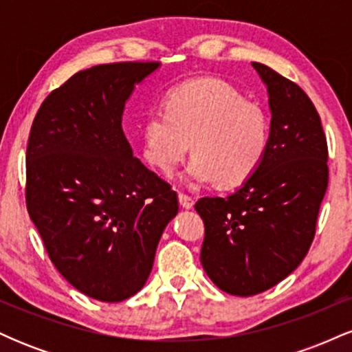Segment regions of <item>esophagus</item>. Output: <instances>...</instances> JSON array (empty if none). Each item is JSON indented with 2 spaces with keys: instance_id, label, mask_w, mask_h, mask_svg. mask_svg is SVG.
<instances>
[{
  "instance_id": "esophagus-1",
  "label": "esophagus",
  "mask_w": 352,
  "mask_h": 352,
  "mask_svg": "<svg viewBox=\"0 0 352 352\" xmlns=\"http://www.w3.org/2000/svg\"><path fill=\"white\" fill-rule=\"evenodd\" d=\"M179 201L184 208H192L193 207V199L190 195H185V193H179Z\"/></svg>"
}]
</instances>
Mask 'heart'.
Returning a JSON list of instances; mask_svg holds the SVG:
<instances>
[{
  "mask_svg": "<svg viewBox=\"0 0 352 352\" xmlns=\"http://www.w3.org/2000/svg\"><path fill=\"white\" fill-rule=\"evenodd\" d=\"M190 142L195 155L185 170L188 180L235 187L263 162L270 144L268 114L225 80H187L170 89L162 109L144 120L140 151L152 167L170 175Z\"/></svg>",
  "mask_w": 352,
  "mask_h": 352,
  "instance_id": "1",
  "label": "heart"
}]
</instances>
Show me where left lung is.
Here are the masks:
<instances>
[{
  "label": "left lung",
  "instance_id": "1",
  "mask_svg": "<svg viewBox=\"0 0 352 352\" xmlns=\"http://www.w3.org/2000/svg\"><path fill=\"white\" fill-rule=\"evenodd\" d=\"M252 66L270 96L268 151L235 193L195 204L205 223L204 270L235 296L263 293L298 268L313 243L329 177L326 135L308 94L272 67Z\"/></svg>",
  "mask_w": 352,
  "mask_h": 352
}]
</instances>
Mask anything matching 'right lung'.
Listing matches in <instances>:
<instances>
[{"label":"right lung","instance_id":"1","mask_svg":"<svg viewBox=\"0 0 352 352\" xmlns=\"http://www.w3.org/2000/svg\"><path fill=\"white\" fill-rule=\"evenodd\" d=\"M159 66L135 60L76 72L31 125L28 212L58 272L99 301L142 289L179 212L170 184L134 157L122 131L125 100Z\"/></svg>","mask_w":352,"mask_h":352}]
</instances>
